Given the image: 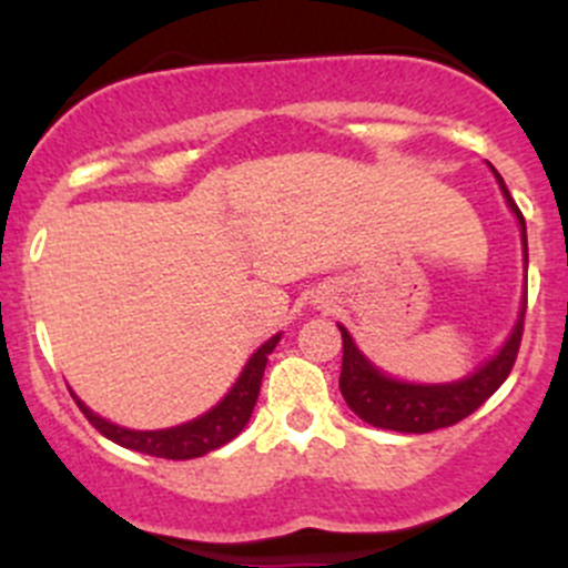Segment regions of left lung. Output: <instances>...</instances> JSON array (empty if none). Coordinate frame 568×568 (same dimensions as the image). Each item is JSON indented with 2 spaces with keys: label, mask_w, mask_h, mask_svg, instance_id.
<instances>
[{
  "label": "left lung",
  "mask_w": 568,
  "mask_h": 568,
  "mask_svg": "<svg viewBox=\"0 0 568 568\" xmlns=\"http://www.w3.org/2000/svg\"><path fill=\"white\" fill-rule=\"evenodd\" d=\"M495 173L500 192L506 197L508 209L517 216L519 236H523L525 252V272H528V231H525V216L517 209V203L508 194L506 183L500 173L489 164ZM525 307H528V280H525L523 305H519L517 321H514L511 332L503 341V346L486 359L484 365L473 371V374L462 376L456 382H437V385H426V382H406L398 376L385 374L379 365L371 363L363 354V348L354 343L352 332L343 324H337L343 335V368H341V393L346 398L348 409L359 417V420L371 423L376 428H387V432L400 434H428L437 428H448L454 423L464 420L473 415L503 382L508 379L517 359L519 341H523V324H525Z\"/></svg>",
  "instance_id": "left-lung-1"
}]
</instances>
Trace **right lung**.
<instances>
[{"label":"right lung","instance_id":"right-lung-1","mask_svg":"<svg viewBox=\"0 0 568 568\" xmlns=\"http://www.w3.org/2000/svg\"><path fill=\"white\" fill-rule=\"evenodd\" d=\"M283 332L268 337L263 346H257V352L247 359V365L242 368L239 379L233 382L231 390L225 393V398L216 406H211L209 412H203L194 420L181 423V426L170 428H156V432H136V428L118 426V423L106 420V417L95 415L84 400L77 404L84 412L90 423L104 434L112 443L123 445V448L136 450V454L159 456V459H197V456L211 454V450L222 448V445L231 443L233 437L244 432V426L250 423L252 409H255L257 393H261L263 371H266L268 354L274 352V346L280 343Z\"/></svg>","mask_w":568,"mask_h":568}]
</instances>
